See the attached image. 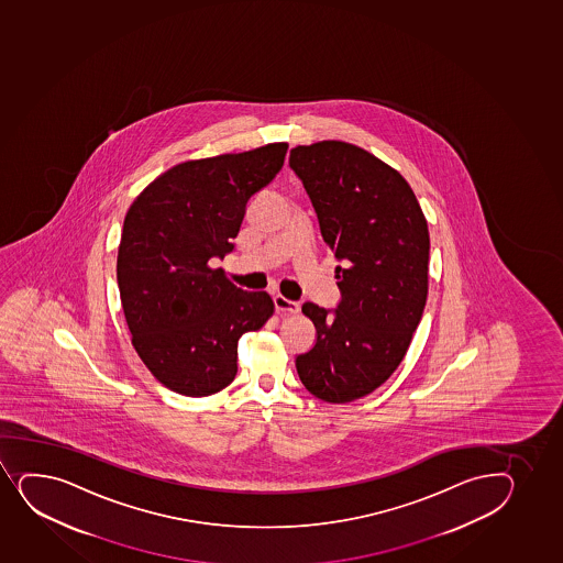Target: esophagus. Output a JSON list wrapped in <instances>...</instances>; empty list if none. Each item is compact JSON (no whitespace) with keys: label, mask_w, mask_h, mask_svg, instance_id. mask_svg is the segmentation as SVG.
<instances>
[{"label":"esophagus","mask_w":563,"mask_h":563,"mask_svg":"<svg viewBox=\"0 0 563 563\" xmlns=\"http://www.w3.org/2000/svg\"><path fill=\"white\" fill-rule=\"evenodd\" d=\"M273 302H275V309H277L278 312H291V314L299 312V302L290 301V299H286L285 296L273 297Z\"/></svg>","instance_id":"esophagus-1"}]
</instances>
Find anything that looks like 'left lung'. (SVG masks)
Instances as JSON below:
<instances>
[{
    "mask_svg": "<svg viewBox=\"0 0 563 563\" xmlns=\"http://www.w3.org/2000/svg\"><path fill=\"white\" fill-rule=\"evenodd\" d=\"M290 167L342 262L339 307L302 305L318 339L296 358L297 374L316 398L347 404L382 387L411 345L428 299V221L406 178L361 146L299 145Z\"/></svg>",
    "mask_w": 563,
    "mask_h": 563,
    "instance_id": "8db88e82",
    "label": "left lung"
}]
</instances>
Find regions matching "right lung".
Listing matches in <instances>:
<instances>
[{"mask_svg":"<svg viewBox=\"0 0 563 563\" xmlns=\"http://www.w3.org/2000/svg\"><path fill=\"white\" fill-rule=\"evenodd\" d=\"M288 143L189 159L157 176L128 208L117 280L132 344L157 382L202 398L229 387L238 340L264 327L275 305L221 267L247 202L285 164Z\"/></svg>","mask_w":563,"mask_h":563,"instance_id":"add662e5","label":"right lung"}]
</instances>
